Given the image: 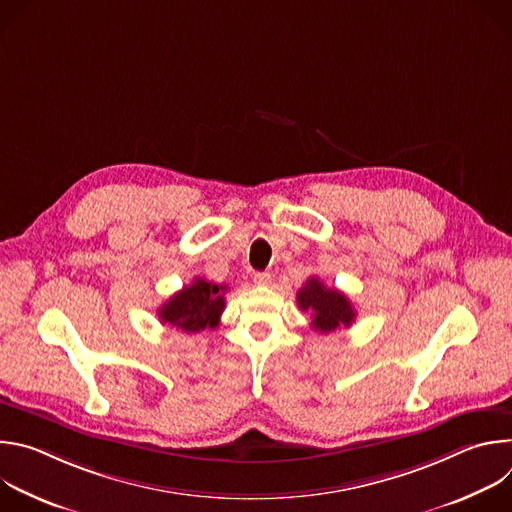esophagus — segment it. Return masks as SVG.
Masks as SVG:
<instances>
[{"label": "esophagus", "mask_w": 512, "mask_h": 512, "mask_svg": "<svg viewBox=\"0 0 512 512\" xmlns=\"http://www.w3.org/2000/svg\"><path fill=\"white\" fill-rule=\"evenodd\" d=\"M253 281H255L257 285H269V283H271V273H267V271H257V273L253 275Z\"/></svg>", "instance_id": "esophagus-1"}]
</instances>
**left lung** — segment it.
I'll use <instances>...</instances> for the list:
<instances>
[{
  "label": "left lung",
  "instance_id": "1",
  "mask_svg": "<svg viewBox=\"0 0 512 512\" xmlns=\"http://www.w3.org/2000/svg\"><path fill=\"white\" fill-rule=\"evenodd\" d=\"M298 306L304 312H312V328L320 334L334 332L340 326H350L356 312L342 291L326 287L318 277H310L302 289H298Z\"/></svg>",
  "mask_w": 512,
  "mask_h": 512
}]
</instances>
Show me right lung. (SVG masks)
<instances>
[{
	"label": "right lung",
	"instance_id": "1",
	"mask_svg": "<svg viewBox=\"0 0 512 512\" xmlns=\"http://www.w3.org/2000/svg\"><path fill=\"white\" fill-rule=\"evenodd\" d=\"M227 285H216L208 279H194L182 287L160 310V322L182 332L196 334L204 328H214L221 322L225 310Z\"/></svg>",
	"mask_w": 512,
	"mask_h": 512
}]
</instances>
